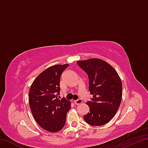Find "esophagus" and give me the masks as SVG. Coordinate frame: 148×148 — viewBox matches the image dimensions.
<instances>
[{"mask_svg": "<svg viewBox=\"0 0 148 148\" xmlns=\"http://www.w3.org/2000/svg\"><path fill=\"white\" fill-rule=\"evenodd\" d=\"M74 104L78 105V104H80L82 103V100L79 99L76 100V101H74Z\"/></svg>", "mask_w": 148, "mask_h": 148, "instance_id": "1", "label": "esophagus"}]
</instances>
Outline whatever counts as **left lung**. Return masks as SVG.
I'll list each match as a JSON object with an SVG mask.
<instances>
[{"mask_svg": "<svg viewBox=\"0 0 148 148\" xmlns=\"http://www.w3.org/2000/svg\"><path fill=\"white\" fill-rule=\"evenodd\" d=\"M89 77V91L92 95L89 107L84 119L92 126H101L109 122L119 109L122 98V83L113 67L100 59H89L77 62Z\"/></svg>", "mask_w": 148, "mask_h": 148, "instance_id": "left-lung-1", "label": "left lung"}]
</instances>
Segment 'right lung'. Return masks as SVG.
<instances>
[{
  "mask_svg": "<svg viewBox=\"0 0 148 148\" xmlns=\"http://www.w3.org/2000/svg\"><path fill=\"white\" fill-rule=\"evenodd\" d=\"M69 64H56L41 72L34 80L29 93L32 116L40 126L46 131L56 132L63 128L71 102L60 100V77Z\"/></svg>",
  "mask_w": 148,
  "mask_h": 148,
  "instance_id": "1",
  "label": "right lung"
}]
</instances>
